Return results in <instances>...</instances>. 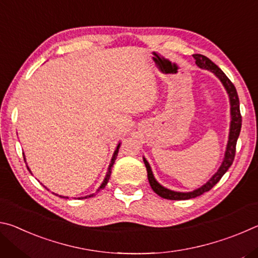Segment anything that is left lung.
Wrapping results in <instances>:
<instances>
[{
	"instance_id": "1",
	"label": "left lung",
	"mask_w": 258,
	"mask_h": 258,
	"mask_svg": "<svg viewBox=\"0 0 258 258\" xmlns=\"http://www.w3.org/2000/svg\"><path fill=\"white\" fill-rule=\"evenodd\" d=\"M196 60V64L199 68L202 69H206V71L212 72L214 75H215L220 82L222 83V85L224 86V89L228 93L229 97V101H230V116H231V120H230V130H229V139H228V143H226V148H225V152H224V158L223 161L220 167H218L217 172L214 174V175L209 178V180L205 183L204 185H202L198 189H196L194 191H189V192H178V191H174L171 189H167L160 184V183L156 180L154 176V173L151 171V167L148 160L143 157V161H145V165L147 167V172H148V180H149L151 189L154 190L157 195L161 198L165 199H169V200H186V199H191V198H196L198 196L205 194L212 189V187L216 184V183L221 180L222 176L224 175L228 171L229 167L233 163L234 159V155H235V146H237V141L240 134V130H241V115H240V104H239V98H238V93L237 90H235L234 85L232 84L228 77H226L225 74L218 68L215 63L213 62L211 59H208L207 56H205L203 54H194L192 55Z\"/></svg>"
}]
</instances>
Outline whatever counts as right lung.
Here are the masks:
<instances>
[{
    "instance_id": "obj_1",
    "label": "right lung",
    "mask_w": 258,
    "mask_h": 258,
    "mask_svg": "<svg viewBox=\"0 0 258 258\" xmlns=\"http://www.w3.org/2000/svg\"><path fill=\"white\" fill-rule=\"evenodd\" d=\"M119 147H120V142L118 143V145H117V147H116V149H115V151H113V155H112V157H111V160H110V164H109V167H108V172H107V174H106V177H104V180H103V182L101 183V185L99 186V189L94 192V194H91V195H87V196H85V197H78L77 199H86V198H91V197H93V196H95L98 194V192L100 191V190H102V189H104V186L107 185V183H108V181H109V178H110V174H111V167L113 166V164H115V160H116V158H117V155H118V150H119ZM24 155V154H23ZM24 160H25V163H26V166H27V169L28 171L30 172V174H32V171H30L29 169V167H28V165H27V161H26V157H25V155H24ZM46 187V186H45ZM55 196H59V195H56V194H54ZM59 197H61V198H66V199H68V197H63V196H59ZM76 199V198H75Z\"/></svg>"
}]
</instances>
